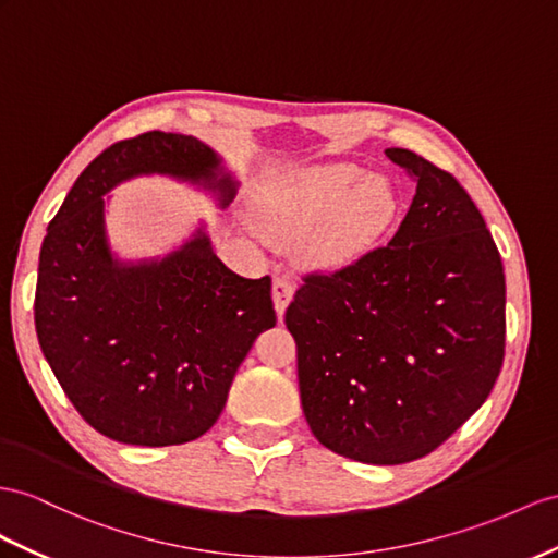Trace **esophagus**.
<instances>
[{
    "label": "esophagus",
    "mask_w": 558,
    "mask_h": 558,
    "mask_svg": "<svg viewBox=\"0 0 558 558\" xmlns=\"http://www.w3.org/2000/svg\"><path fill=\"white\" fill-rule=\"evenodd\" d=\"M270 294H274V306L278 318L284 316V308L290 306L292 296H294V282L290 276H276L274 278V288H270Z\"/></svg>",
    "instance_id": "obj_1"
}]
</instances>
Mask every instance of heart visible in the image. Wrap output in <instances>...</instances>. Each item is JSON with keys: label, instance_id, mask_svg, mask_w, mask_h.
<instances>
[{"label": "heart", "instance_id": "1", "mask_svg": "<svg viewBox=\"0 0 558 558\" xmlns=\"http://www.w3.org/2000/svg\"><path fill=\"white\" fill-rule=\"evenodd\" d=\"M401 211L391 179L353 162L294 169L270 181L262 223L278 235H308L306 256L318 268L351 266L373 250Z\"/></svg>", "mask_w": 558, "mask_h": 558}]
</instances>
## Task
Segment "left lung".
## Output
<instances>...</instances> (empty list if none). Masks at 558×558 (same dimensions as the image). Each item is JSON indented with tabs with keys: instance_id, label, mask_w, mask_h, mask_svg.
Returning a JSON list of instances; mask_svg holds the SVG:
<instances>
[{
	"instance_id": "8db88e82",
	"label": "left lung",
	"mask_w": 558,
	"mask_h": 558,
	"mask_svg": "<svg viewBox=\"0 0 558 558\" xmlns=\"http://www.w3.org/2000/svg\"><path fill=\"white\" fill-rule=\"evenodd\" d=\"M417 181L387 247L296 290V341L313 436L365 464L438 448L488 398L505 359V270L474 199L448 171L387 148Z\"/></svg>"
}]
</instances>
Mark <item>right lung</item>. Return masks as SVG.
<instances>
[{
	"mask_svg": "<svg viewBox=\"0 0 558 558\" xmlns=\"http://www.w3.org/2000/svg\"><path fill=\"white\" fill-rule=\"evenodd\" d=\"M138 177L189 183L226 209L238 179L195 136L148 132L104 150L65 195L41 242L35 327L70 403L126 446H179L209 432L254 339L276 325L270 278L233 274L207 223L165 254L122 259L110 191Z\"/></svg>",
	"mask_w": 558,
	"mask_h": 558,
	"instance_id": "right-lung-1",
	"label": "right lung"
}]
</instances>
